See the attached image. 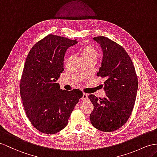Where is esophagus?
<instances>
[{
	"mask_svg": "<svg viewBox=\"0 0 157 157\" xmlns=\"http://www.w3.org/2000/svg\"><path fill=\"white\" fill-rule=\"evenodd\" d=\"M88 99V95L87 94H83V96L82 98V99L83 100V101H86V100H87Z\"/></svg>",
	"mask_w": 157,
	"mask_h": 157,
	"instance_id": "1",
	"label": "esophagus"
}]
</instances>
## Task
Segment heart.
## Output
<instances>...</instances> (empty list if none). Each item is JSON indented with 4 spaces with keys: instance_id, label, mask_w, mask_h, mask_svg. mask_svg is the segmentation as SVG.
Returning <instances> with one entry per match:
<instances>
[{
    "instance_id": "b5f03b06",
    "label": "heart",
    "mask_w": 157,
    "mask_h": 157,
    "mask_svg": "<svg viewBox=\"0 0 157 157\" xmlns=\"http://www.w3.org/2000/svg\"><path fill=\"white\" fill-rule=\"evenodd\" d=\"M80 55L83 60L90 58L97 59L98 53L95 48L90 46H85L80 50Z\"/></svg>"
}]
</instances>
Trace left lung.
Segmentation results:
<instances>
[{
	"mask_svg": "<svg viewBox=\"0 0 157 157\" xmlns=\"http://www.w3.org/2000/svg\"><path fill=\"white\" fill-rule=\"evenodd\" d=\"M103 50L101 67L98 76L105 78L106 97L90 95L94 110L90 118L95 128L112 132L121 127L130 117L138 89V78L131 58L119 44L105 36L94 38Z\"/></svg>",
	"mask_w": 157,
	"mask_h": 157,
	"instance_id": "obj_1",
	"label": "left lung"
}]
</instances>
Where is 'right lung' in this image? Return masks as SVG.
Masks as SVG:
<instances>
[{"mask_svg":"<svg viewBox=\"0 0 157 157\" xmlns=\"http://www.w3.org/2000/svg\"><path fill=\"white\" fill-rule=\"evenodd\" d=\"M77 43L49 34L31 48L20 83L24 109L31 124L43 133L55 134L65 128L82 91L60 90L56 83L63 71V58L70 46Z\"/></svg>","mask_w":157,"mask_h":157,"instance_id":"add662e5","label":"right lung"}]
</instances>
